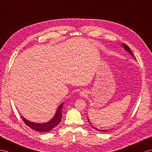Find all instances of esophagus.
<instances>
[{
	"mask_svg": "<svg viewBox=\"0 0 152 152\" xmlns=\"http://www.w3.org/2000/svg\"><path fill=\"white\" fill-rule=\"evenodd\" d=\"M80 96H86V92H85V91H81V92H80Z\"/></svg>",
	"mask_w": 152,
	"mask_h": 152,
	"instance_id": "34e87169",
	"label": "esophagus"
}]
</instances>
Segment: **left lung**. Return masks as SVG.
Wrapping results in <instances>:
<instances>
[{
	"label": "left lung",
	"instance_id": "obj_1",
	"mask_svg": "<svg viewBox=\"0 0 152 152\" xmlns=\"http://www.w3.org/2000/svg\"><path fill=\"white\" fill-rule=\"evenodd\" d=\"M123 47V48H124V49H125L126 50V51H128V53H130V54H131V55L132 56H133L134 58H135V57L134 56V54H133V53H132V52L131 51V50H130V48H129V47H128L126 44H123L122 45H121ZM88 121L89 122V123H90V121H89V119H88ZM91 124V123H90ZM93 128H95V129H96L97 130H98V131H99V132H107V131H108V130H99V129H97V128H94V126H92Z\"/></svg>",
	"mask_w": 152,
	"mask_h": 152
}]
</instances>
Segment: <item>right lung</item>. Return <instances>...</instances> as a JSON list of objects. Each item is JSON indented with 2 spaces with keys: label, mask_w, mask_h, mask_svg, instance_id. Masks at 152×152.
Masks as SVG:
<instances>
[{
  "label": "right lung",
  "mask_w": 152,
  "mask_h": 152,
  "mask_svg": "<svg viewBox=\"0 0 152 152\" xmlns=\"http://www.w3.org/2000/svg\"><path fill=\"white\" fill-rule=\"evenodd\" d=\"M64 103H62L58 107L56 114L53 117V118L50 119L49 122L45 123H37L34 122H31L29 121L26 119L24 117L22 116V119L24 121V123L27 126H28L33 130L37 132H45L51 130L54 127H56L61 121L62 117V108H63Z\"/></svg>",
  "instance_id": "1"
}]
</instances>
